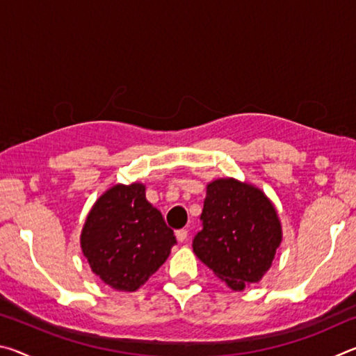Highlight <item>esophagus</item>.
<instances>
[{
    "label": "esophagus",
    "mask_w": 356,
    "mask_h": 356,
    "mask_svg": "<svg viewBox=\"0 0 356 356\" xmlns=\"http://www.w3.org/2000/svg\"><path fill=\"white\" fill-rule=\"evenodd\" d=\"M176 238L180 243L185 242V240L188 238V229H179V231H176Z\"/></svg>",
    "instance_id": "esophagus-1"
}]
</instances>
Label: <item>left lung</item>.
Segmentation results:
<instances>
[{"instance_id":"left-lung-1","label":"left lung","mask_w":356,"mask_h":356,"mask_svg":"<svg viewBox=\"0 0 356 356\" xmlns=\"http://www.w3.org/2000/svg\"><path fill=\"white\" fill-rule=\"evenodd\" d=\"M281 237L273 204L256 186L236 179L207 185L193 251L232 291H243L262 278Z\"/></svg>"}]
</instances>
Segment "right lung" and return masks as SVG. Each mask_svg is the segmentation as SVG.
Segmentation results:
<instances>
[{
	"instance_id": "1",
	"label": "right lung",
	"mask_w": 356,
	"mask_h": 356,
	"mask_svg": "<svg viewBox=\"0 0 356 356\" xmlns=\"http://www.w3.org/2000/svg\"><path fill=\"white\" fill-rule=\"evenodd\" d=\"M144 190L141 184L113 186L94 204L81 232L92 272L116 291H136L177 243Z\"/></svg>"
}]
</instances>
